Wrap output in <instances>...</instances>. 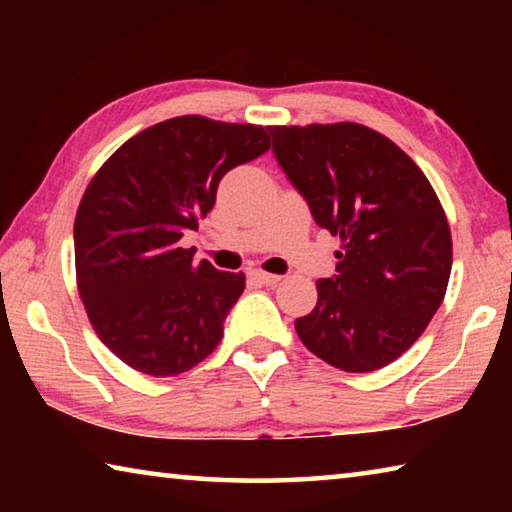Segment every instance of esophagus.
I'll use <instances>...</instances> for the list:
<instances>
[{
	"label": "esophagus",
	"mask_w": 512,
	"mask_h": 512,
	"mask_svg": "<svg viewBox=\"0 0 512 512\" xmlns=\"http://www.w3.org/2000/svg\"><path fill=\"white\" fill-rule=\"evenodd\" d=\"M250 280H255L257 284H264V287H273V284H277L282 280L280 275H273V273H264V271H250L248 273Z\"/></svg>",
	"instance_id": "34e87169"
}]
</instances>
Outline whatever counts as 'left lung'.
<instances>
[{
  "label": "left lung",
  "mask_w": 512,
  "mask_h": 512,
  "mask_svg": "<svg viewBox=\"0 0 512 512\" xmlns=\"http://www.w3.org/2000/svg\"><path fill=\"white\" fill-rule=\"evenodd\" d=\"M273 155L316 225L341 237L336 275L296 320L309 352L345 372L388 366L418 341L445 298L452 235L429 180L366 126H271Z\"/></svg>",
  "instance_id": "obj_1"
}]
</instances>
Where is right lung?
Returning a JSON list of instances; mask_svg holds the SVG:
<instances>
[{
  "label": "right lung",
  "mask_w": 512,
  "mask_h": 512,
  "mask_svg": "<svg viewBox=\"0 0 512 512\" xmlns=\"http://www.w3.org/2000/svg\"><path fill=\"white\" fill-rule=\"evenodd\" d=\"M271 149L266 128L187 115L137 133L85 189L74 223L79 293L99 339L151 377L210 357L244 273L196 262L198 230L230 169Z\"/></svg>",
  "instance_id": "right-lung-1"
}]
</instances>
